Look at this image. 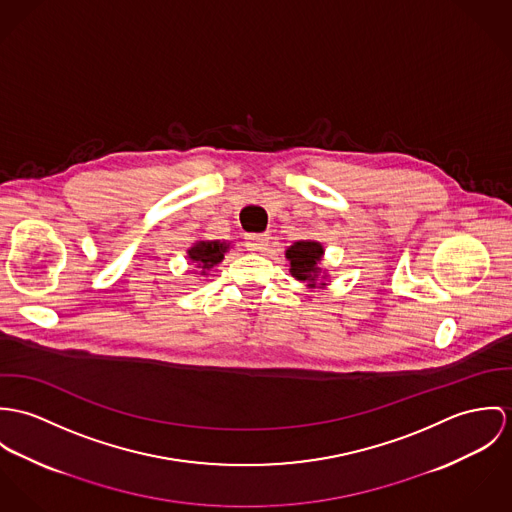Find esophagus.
I'll use <instances>...</instances> for the list:
<instances>
[{
  "mask_svg": "<svg viewBox=\"0 0 512 512\" xmlns=\"http://www.w3.org/2000/svg\"><path fill=\"white\" fill-rule=\"evenodd\" d=\"M245 245L249 251H265L269 245L267 233H249L245 235Z\"/></svg>",
  "mask_w": 512,
  "mask_h": 512,
  "instance_id": "34e87169",
  "label": "esophagus"
}]
</instances>
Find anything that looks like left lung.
I'll list each match as a JSON object with an SVG mask.
<instances>
[{
	"instance_id": "obj_1",
	"label": "left lung",
	"mask_w": 512,
	"mask_h": 512,
	"mask_svg": "<svg viewBox=\"0 0 512 512\" xmlns=\"http://www.w3.org/2000/svg\"><path fill=\"white\" fill-rule=\"evenodd\" d=\"M324 255V247L318 241H296L286 249V259L290 261V275L302 283H308L310 288L316 286L318 277L322 275L320 261ZM324 279V277H322ZM322 286L326 283H320Z\"/></svg>"
}]
</instances>
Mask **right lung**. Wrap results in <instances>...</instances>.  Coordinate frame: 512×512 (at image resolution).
I'll return each mask as SVG.
<instances>
[{
    "label": "right lung",
    "mask_w": 512,
    "mask_h": 512,
    "mask_svg": "<svg viewBox=\"0 0 512 512\" xmlns=\"http://www.w3.org/2000/svg\"><path fill=\"white\" fill-rule=\"evenodd\" d=\"M228 249L229 243L226 241H196L188 249V259L202 269V275H206V271L222 263Z\"/></svg>",
    "instance_id": "add662e5"
}]
</instances>
